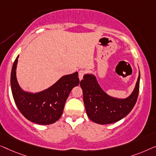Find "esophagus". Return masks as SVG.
Wrapping results in <instances>:
<instances>
[{"label":"esophagus","instance_id":"1","mask_svg":"<svg viewBox=\"0 0 156 156\" xmlns=\"http://www.w3.org/2000/svg\"><path fill=\"white\" fill-rule=\"evenodd\" d=\"M85 74V70H83V69L80 70V71H79V73H78L79 79H80V80H82L83 78V76H84Z\"/></svg>","mask_w":156,"mask_h":156}]
</instances>
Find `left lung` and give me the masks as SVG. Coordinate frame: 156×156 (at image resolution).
I'll list each match as a JSON object with an SVG mask.
<instances>
[{"mask_svg":"<svg viewBox=\"0 0 156 156\" xmlns=\"http://www.w3.org/2000/svg\"><path fill=\"white\" fill-rule=\"evenodd\" d=\"M140 74L131 95L124 100L109 97L101 89L93 76L85 75L80 81L83 102L90 119L100 124L117 122L128 115L136 102L139 93Z\"/></svg>","mask_w":156,"mask_h":156,"instance_id":"1","label":"left lung"}]
</instances>
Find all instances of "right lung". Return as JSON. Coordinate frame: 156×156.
Segmentation results:
<instances>
[{"mask_svg":"<svg viewBox=\"0 0 156 156\" xmlns=\"http://www.w3.org/2000/svg\"><path fill=\"white\" fill-rule=\"evenodd\" d=\"M17 58L13 63L10 84L17 108L30 121L39 124H53L62 115L65 102L73 87L80 83L78 73L63 76L55 84L41 93H25L19 87L16 79Z\"/></svg>","mask_w":156,"mask_h":156,"instance_id":"right-lung-1","label":"right lung"}]
</instances>
